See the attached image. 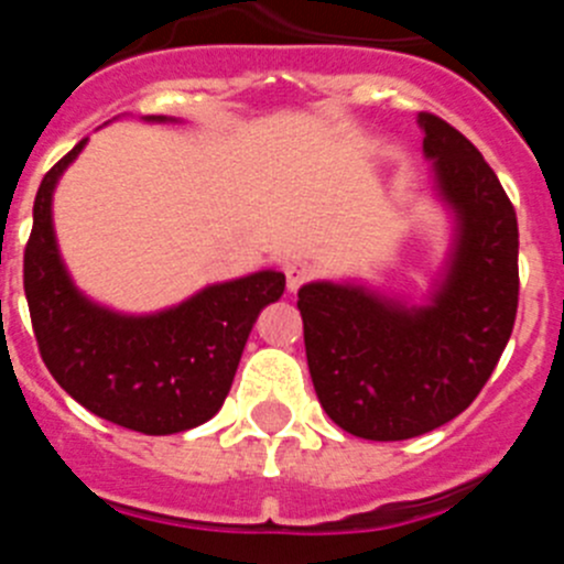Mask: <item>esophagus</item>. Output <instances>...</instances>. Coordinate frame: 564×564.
<instances>
[{
  "label": "esophagus",
  "instance_id": "1",
  "mask_svg": "<svg viewBox=\"0 0 564 564\" xmlns=\"http://www.w3.org/2000/svg\"><path fill=\"white\" fill-rule=\"evenodd\" d=\"M316 273V265H313L311 259H293V262H288L285 265V276H288V288L291 291H299V288L305 285L307 279Z\"/></svg>",
  "mask_w": 564,
  "mask_h": 564
}]
</instances>
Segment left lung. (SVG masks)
I'll list each match as a JSON object with an SVG mask.
<instances>
[{
    "instance_id": "1",
    "label": "left lung",
    "mask_w": 564,
    "mask_h": 564,
    "mask_svg": "<svg viewBox=\"0 0 564 564\" xmlns=\"http://www.w3.org/2000/svg\"><path fill=\"white\" fill-rule=\"evenodd\" d=\"M423 152L460 220L449 276L421 311L313 282L299 291L313 387L356 437L406 441L460 415L495 372L520 302L517 212L495 169L452 123L421 112Z\"/></svg>"
}]
</instances>
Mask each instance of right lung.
Returning <instances> with one entry per match:
<instances>
[{"label":"right lung","mask_w":564,"mask_h":564,"mask_svg":"<svg viewBox=\"0 0 564 564\" xmlns=\"http://www.w3.org/2000/svg\"><path fill=\"white\" fill-rule=\"evenodd\" d=\"M84 141L44 174L24 246V296L39 352L62 390L93 415L143 435L200 426L226 401L259 311L285 291V273L259 271L206 288L158 316H118L82 296L58 259L50 200Z\"/></svg>","instance_id":"obj_1"}]
</instances>
